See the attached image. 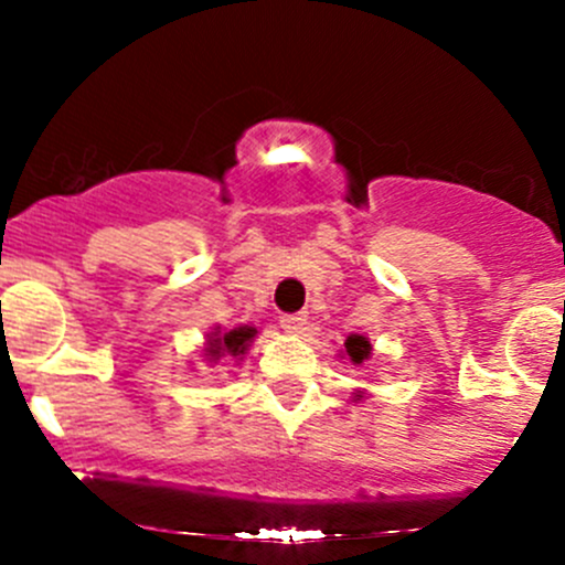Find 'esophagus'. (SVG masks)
<instances>
[{"label":"esophagus","instance_id":"1","mask_svg":"<svg viewBox=\"0 0 565 565\" xmlns=\"http://www.w3.org/2000/svg\"><path fill=\"white\" fill-rule=\"evenodd\" d=\"M281 328L287 330V333H300V330L306 328V315H281Z\"/></svg>","mask_w":565,"mask_h":565}]
</instances>
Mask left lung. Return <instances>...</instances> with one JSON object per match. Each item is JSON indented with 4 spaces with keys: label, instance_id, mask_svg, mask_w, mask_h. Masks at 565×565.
Returning <instances> with one entry per match:
<instances>
[{
    "label": "left lung",
    "instance_id": "1",
    "mask_svg": "<svg viewBox=\"0 0 565 565\" xmlns=\"http://www.w3.org/2000/svg\"><path fill=\"white\" fill-rule=\"evenodd\" d=\"M344 350L352 363H363L372 355V344H369V339H363V335H350V339L344 341Z\"/></svg>",
    "mask_w": 565,
    "mask_h": 565
}]
</instances>
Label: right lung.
Here are the masks:
<instances>
[{
	"label": "right lung",
	"mask_w": 565,
	"mask_h": 565,
	"mask_svg": "<svg viewBox=\"0 0 565 565\" xmlns=\"http://www.w3.org/2000/svg\"><path fill=\"white\" fill-rule=\"evenodd\" d=\"M256 330L254 328H235V330H226V333H221L218 328H215V333L207 335V350H204V358H207L210 363H221L226 361V358H237L241 361L243 355H246V347L248 341L254 339Z\"/></svg>",
	"instance_id": "right-lung-1"
}]
</instances>
